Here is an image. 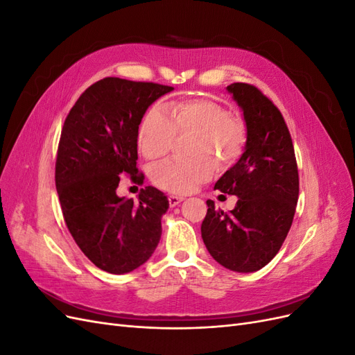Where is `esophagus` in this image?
I'll use <instances>...</instances> for the list:
<instances>
[{"mask_svg":"<svg viewBox=\"0 0 355 355\" xmlns=\"http://www.w3.org/2000/svg\"><path fill=\"white\" fill-rule=\"evenodd\" d=\"M180 201H184V197H180V196H168V204H170L171 207L178 206Z\"/></svg>","mask_w":355,"mask_h":355,"instance_id":"1","label":"esophagus"}]
</instances>
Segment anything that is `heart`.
<instances>
[{
  "label": "heart",
  "mask_w": 355,
  "mask_h": 355,
  "mask_svg": "<svg viewBox=\"0 0 355 355\" xmlns=\"http://www.w3.org/2000/svg\"><path fill=\"white\" fill-rule=\"evenodd\" d=\"M187 133H194L188 148L191 158L164 159L149 170L153 184L173 194L194 191L214 175L216 166H234L247 142L241 115L219 102L196 98L171 103L170 115L157 105L148 108L139 125L137 145L144 157L154 159L170 151L176 135Z\"/></svg>",
  "instance_id": "b5f03b06"
}]
</instances>
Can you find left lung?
<instances>
[{
	"label": "left lung",
	"instance_id": "8db88e82",
	"mask_svg": "<svg viewBox=\"0 0 355 355\" xmlns=\"http://www.w3.org/2000/svg\"><path fill=\"white\" fill-rule=\"evenodd\" d=\"M228 92L247 124L245 151L214 188L237 196L223 213L207 200L201 237L213 259L237 272L261 270L282 249L299 197V173L287 124L272 101L252 84L234 83Z\"/></svg>",
	"mask_w": 355,
	"mask_h": 355
}]
</instances>
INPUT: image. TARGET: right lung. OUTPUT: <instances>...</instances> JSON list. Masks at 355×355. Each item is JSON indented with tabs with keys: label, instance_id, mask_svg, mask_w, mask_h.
<instances>
[{
	"label": "right lung",
	"instance_id": "obj_1",
	"mask_svg": "<svg viewBox=\"0 0 355 355\" xmlns=\"http://www.w3.org/2000/svg\"><path fill=\"white\" fill-rule=\"evenodd\" d=\"M173 90L170 85L106 77L92 84L62 127L55 182L67 227L81 252L101 270L125 274L145 263L161 239L168 200L154 187L139 201L120 198L127 176L137 185L139 124L148 106Z\"/></svg>",
	"mask_w": 355,
	"mask_h": 355
}]
</instances>
